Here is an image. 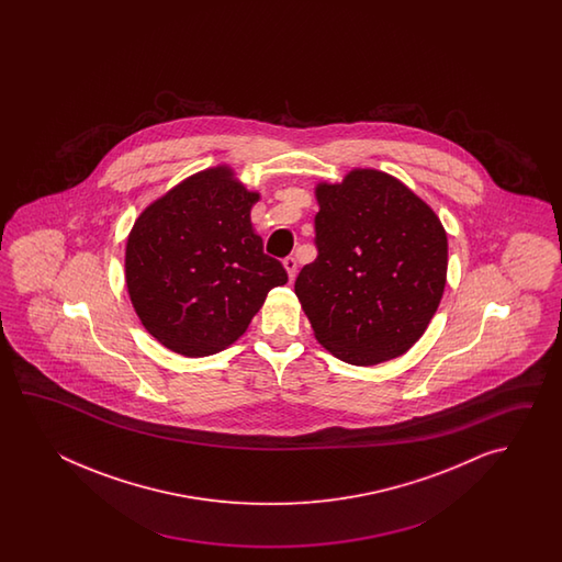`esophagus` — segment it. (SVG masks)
<instances>
[{
  "instance_id": "obj_1",
  "label": "esophagus",
  "mask_w": 562,
  "mask_h": 562,
  "mask_svg": "<svg viewBox=\"0 0 562 562\" xmlns=\"http://www.w3.org/2000/svg\"><path fill=\"white\" fill-rule=\"evenodd\" d=\"M283 267H285L286 276H289V281L293 283V279H295V273H297V261H295L293 257H286L285 261H283Z\"/></svg>"
}]
</instances>
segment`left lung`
I'll return each mask as SVG.
<instances>
[{
  "mask_svg": "<svg viewBox=\"0 0 562 562\" xmlns=\"http://www.w3.org/2000/svg\"><path fill=\"white\" fill-rule=\"evenodd\" d=\"M317 259L295 295L315 339L351 366L404 356L442 301L448 237L430 204L378 168L317 182Z\"/></svg>",
  "mask_w": 562,
  "mask_h": 562,
  "instance_id": "1",
  "label": "left lung"
}]
</instances>
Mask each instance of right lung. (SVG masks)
<instances>
[{
    "label": "right lung",
    "instance_id": "add662e5",
    "mask_svg": "<svg viewBox=\"0 0 562 562\" xmlns=\"http://www.w3.org/2000/svg\"><path fill=\"white\" fill-rule=\"evenodd\" d=\"M249 191L228 165L204 168L155 199L134 221L124 279L132 307L158 344L206 358L247 331L283 265L255 233Z\"/></svg>",
    "mask_w": 562,
    "mask_h": 562
}]
</instances>
